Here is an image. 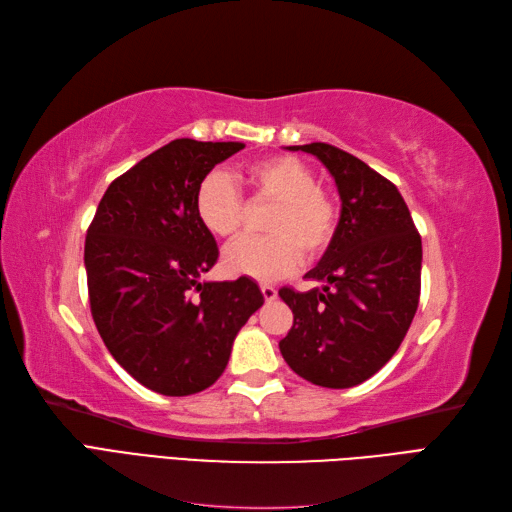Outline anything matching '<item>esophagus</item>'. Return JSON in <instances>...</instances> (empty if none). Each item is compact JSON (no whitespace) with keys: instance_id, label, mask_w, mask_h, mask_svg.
Here are the masks:
<instances>
[{"instance_id":"34e87169","label":"esophagus","mask_w":512,"mask_h":512,"mask_svg":"<svg viewBox=\"0 0 512 512\" xmlns=\"http://www.w3.org/2000/svg\"><path fill=\"white\" fill-rule=\"evenodd\" d=\"M260 292L262 297H265V301H273L277 297V290L271 284H260Z\"/></svg>"}]
</instances>
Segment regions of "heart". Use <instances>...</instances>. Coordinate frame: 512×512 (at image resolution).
<instances>
[{
	"label": "heart",
	"instance_id": "heart-1",
	"mask_svg": "<svg viewBox=\"0 0 512 512\" xmlns=\"http://www.w3.org/2000/svg\"><path fill=\"white\" fill-rule=\"evenodd\" d=\"M241 181L254 203H273L265 222L267 237H243L222 256L230 275L269 282L290 275L301 265L303 250L318 256L337 230V203L316 183V173L292 156H273L247 164ZM196 215L211 235L230 239L245 224L247 200L237 179L226 170H211L196 190Z\"/></svg>",
	"mask_w": 512,
	"mask_h": 512
}]
</instances>
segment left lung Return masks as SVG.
<instances>
[{
  "mask_svg": "<svg viewBox=\"0 0 512 512\" xmlns=\"http://www.w3.org/2000/svg\"><path fill=\"white\" fill-rule=\"evenodd\" d=\"M316 156L335 179L342 215L307 280L282 288L294 322L280 342L294 374L327 389H350L389 363L421 297V235L395 185L363 160L327 143L286 147Z\"/></svg>",
  "mask_w": 512,
  "mask_h": 512,
  "instance_id": "obj_1",
  "label": "left lung"
}]
</instances>
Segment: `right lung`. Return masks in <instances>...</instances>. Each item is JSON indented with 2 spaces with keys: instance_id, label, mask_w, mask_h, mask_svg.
Here are the masks:
<instances>
[{
  "instance_id": "1",
  "label": "right lung",
  "mask_w": 512,
  "mask_h": 512,
  "mask_svg": "<svg viewBox=\"0 0 512 512\" xmlns=\"http://www.w3.org/2000/svg\"><path fill=\"white\" fill-rule=\"evenodd\" d=\"M243 147L192 138L160 147L108 185L87 230L98 333L113 359L160 395L209 389L239 329L265 303L250 277L200 282L220 252L196 215V190Z\"/></svg>"
}]
</instances>
